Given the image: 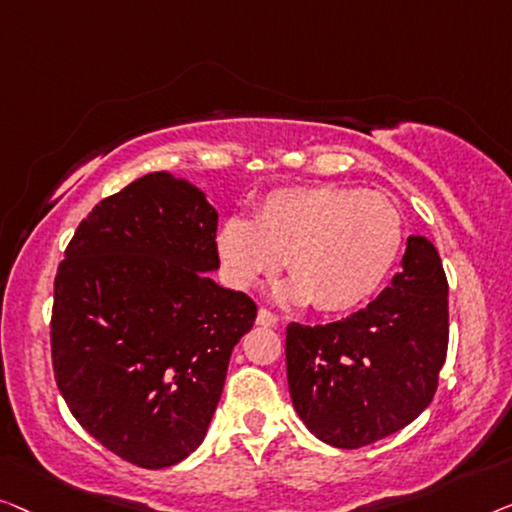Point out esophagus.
Returning <instances> with one entry per match:
<instances>
[{"instance_id":"obj_1","label":"esophagus","mask_w":512,"mask_h":512,"mask_svg":"<svg viewBox=\"0 0 512 512\" xmlns=\"http://www.w3.org/2000/svg\"><path fill=\"white\" fill-rule=\"evenodd\" d=\"M257 325L276 327L278 325V315L271 313L269 308H259V311H257Z\"/></svg>"}]
</instances>
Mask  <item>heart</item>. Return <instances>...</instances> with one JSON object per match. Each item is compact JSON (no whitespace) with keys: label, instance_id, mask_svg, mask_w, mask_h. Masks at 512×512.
I'll return each mask as SVG.
<instances>
[{"label":"heart","instance_id":"heart-1","mask_svg":"<svg viewBox=\"0 0 512 512\" xmlns=\"http://www.w3.org/2000/svg\"><path fill=\"white\" fill-rule=\"evenodd\" d=\"M403 239V215L385 194L308 185L269 192L253 220H225L215 246L229 283L241 290L271 276L285 257L292 280L278 297L336 313L383 285Z\"/></svg>","mask_w":512,"mask_h":512}]
</instances>
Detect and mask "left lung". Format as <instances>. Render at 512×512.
Instances as JSON below:
<instances>
[{"label":"left lung","instance_id":"obj_1","mask_svg":"<svg viewBox=\"0 0 512 512\" xmlns=\"http://www.w3.org/2000/svg\"><path fill=\"white\" fill-rule=\"evenodd\" d=\"M448 336L443 262L434 243L410 236L401 271L376 301L329 325H287L294 410L334 448L376 443L434 399Z\"/></svg>","mask_w":512,"mask_h":512}]
</instances>
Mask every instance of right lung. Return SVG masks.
I'll return each mask as SVG.
<instances>
[{
	"label": "right lung",
	"mask_w": 512,
	"mask_h": 512,
	"mask_svg": "<svg viewBox=\"0 0 512 512\" xmlns=\"http://www.w3.org/2000/svg\"><path fill=\"white\" fill-rule=\"evenodd\" d=\"M218 213L167 171L92 208L57 266L50 352L78 424L141 469H164L204 441L234 345L255 301L225 290Z\"/></svg>",
	"instance_id": "right-lung-1"
}]
</instances>
